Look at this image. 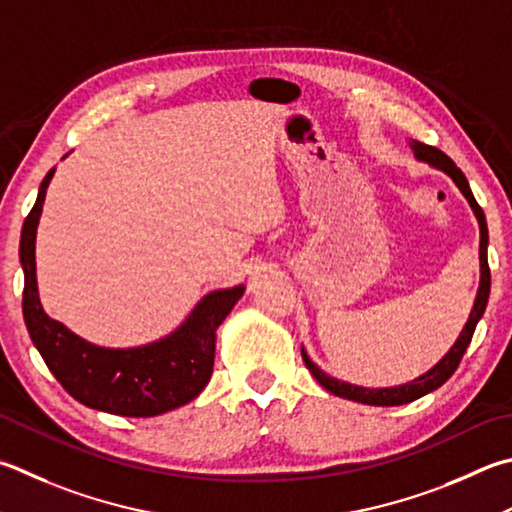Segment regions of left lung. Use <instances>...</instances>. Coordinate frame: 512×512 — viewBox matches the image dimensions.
<instances>
[{"label":"left lung","mask_w":512,"mask_h":512,"mask_svg":"<svg viewBox=\"0 0 512 512\" xmlns=\"http://www.w3.org/2000/svg\"><path fill=\"white\" fill-rule=\"evenodd\" d=\"M412 152L418 161H423L427 165L436 167V170H441L450 176V179L457 183V188L461 190L463 197L468 199L472 212H475V217L479 221V232H481V241H479V264H481V280H479V291H477V300L475 306H472L470 311V318L466 322V327L459 333V338L454 345L450 347V351L445 353V356L436 362L432 369H427L425 374H421L418 378L410 380V383H403V385H396V387H380V389H369V387H358V385H351L345 383V380H338L329 374H324V371L315 365V362L306 356V351L302 347V358H304V365L309 367V371L313 374V378L318 380V383L327 389V392L342 396V398H349V401H356V403H365V405H378V407H394V405H405V403H412L416 398H421L425 394L434 392V389H439L445 380H448L454 371H457L459 362L463 358V353H466L470 340H472V333L477 329V322L481 320L483 311H486V304H488V295H490V268H488V226H486V215H483V210L479 208V203L472 197V190L468 185V179L463 176V172L459 170L450 156H445L441 150H436V147L430 145H423L418 141H410Z\"/></svg>","instance_id":"obj_1"}]
</instances>
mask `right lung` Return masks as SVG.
I'll use <instances>...</instances> for the list:
<instances>
[{"label": "right lung", "mask_w": 512, "mask_h": 512, "mask_svg": "<svg viewBox=\"0 0 512 512\" xmlns=\"http://www.w3.org/2000/svg\"><path fill=\"white\" fill-rule=\"evenodd\" d=\"M53 174L55 167L44 176L20 237L24 322L46 367L78 403L91 410L147 418L194 401L212 376L219 324L244 295V286L208 293L181 327L156 342L109 349L82 340L62 322L49 318L37 295L35 235Z\"/></svg>", "instance_id": "1"}]
</instances>
